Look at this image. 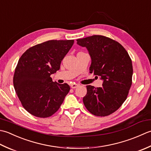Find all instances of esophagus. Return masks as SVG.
Segmentation results:
<instances>
[{
  "mask_svg": "<svg viewBox=\"0 0 151 151\" xmlns=\"http://www.w3.org/2000/svg\"><path fill=\"white\" fill-rule=\"evenodd\" d=\"M70 86H71V87H72V88H76L79 87V85H78V84H76V83H73V84H72Z\"/></svg>",
  "mask_w": 151,
  "mask_h": 151,
  "instance_id": "34e87169",
  "label": "esophagus"
}]
</instances>
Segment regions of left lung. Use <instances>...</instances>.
<instances>
[{
	"mask_svg": "<svg viewBox=\"0 0 151 151\" xmlns=\"http://www.w3.org/2000/svg\"><path fill=\"white\" fill-rule=\"evenodd\" d=\"M91 58L90 73L103 80L101 87L87 85L83 98L92 114L105 116L117 110L127 98L132 83L133 67L128 52L119 42L107 37L93 35L78 39Z\"/></svg>",
	"mask_w": 151,
	"mask_h": 151,
	"instance_id": "8db88e82",
	"label": "left lung"
}]
</instances>
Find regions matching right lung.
Listing matches in <instances>:
<instances>
[{"mask_svg":"<svg viewBox=\"0 0 151 151\" xmlns=\"http://www.w3.org/2000/svg\"><path fill=\"white\" fill-rule=\"evenodd\" d=\"M73 43V40H49L32 46L21 55L13 83L23 107L31 115L49 117L60 108L70 86L53 82L50 76L60 69Z\"/></svg>","mask_w":151,"mask_h":151,"instance_id":"add662e5","label":"right lung"}]
</instances>
